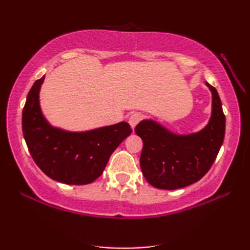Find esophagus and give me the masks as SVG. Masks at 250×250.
<instances>
[{"mask_svg":"<svg viewBox=\"0 0 250 250\" xmlns=\"http://www.w3.org/2000/svg\"><path fill=\"white\" fill-rule=\"evenodd\" d=\"M142 118H143V115H142L141 113H135V114L130 115L129 121H128L130 127H132V128L135 127V126L138 124V123L142 121Z\"/></svg>","mask_w":250,"mask_h":250,"instance_id":"1","label":"esophagus"}]
</instances>
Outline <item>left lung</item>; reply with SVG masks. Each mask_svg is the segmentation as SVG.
Masks as SVG:
<instances>
[{
  "mask_svg": "<svg viewBox=\"0 0 250 250\" xmlns=\"http://www.w3.org/2000/svg\"><path fill=\"white\" fill-rule=\"evenodd\" d=\"M212 93V115L201 132L175 135L154 121H142L135 133L143 140L141 168L144 178L157 189L175 190L197 182L219 153L225 138L226 117L216 88Z\"/></svg>",
  "mask_w": 250,
  "mask_h": 250,
  "instance_id": "left-lung-1",
  "label": "left lung"
}]
</instances>
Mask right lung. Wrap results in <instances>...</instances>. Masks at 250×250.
<instances>
[{
  "instance_id": "obj_1",
  "label": "right lung",
  "mask_w": 250,
  "mask_h": 250,
  "mask_svg": "<svg viewBox=\"0 0 250 250\" xmlns=\"http://www.w3.org/2000/svg\"><path fill=\"white\" fill-rule=\"evenodd\" d=\"M44 77L36 80L22 112V130L30 154L40 170L56 181L82 186L101 176L112 153L132 133L128 123L89 132L70 133L50 126L39 105Z\"/></svg>"
}]
</instances>
